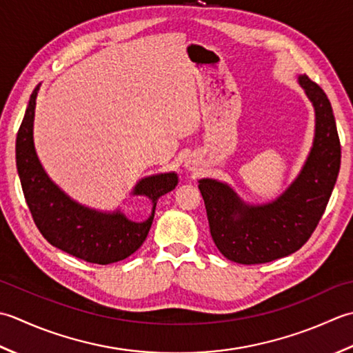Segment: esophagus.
Listing matches in <instances>:
<instances>
[{
  "mask_svg": "<svg viewBox=\"0 0 353 353\" xmlns=\"http://www.w3.org/2000/svg\"><path fill=\"white\" fill-rule=\"evenodd\" d=\"M185 166H187V168H189L190 170H193V169H195V164H193L192 161H187V163H185Z\"/></svg>",
  "mask_w": 353,
  "mask_h": 353,
  "instance_id": "34e87169",
  "label": "esophagus"
}]
</instances>
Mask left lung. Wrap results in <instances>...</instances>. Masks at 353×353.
Wrapping results in <instances>:
<instances>
[{
    "instance_id": "left-lung-1",
    "label": "left lung",
    "mask_w": 353,
    "mask_h": 353,
    "mask_svg": "<svg viewBox=\"0 0 353 353\" xmlns=\"http://www.w3.org/2000/svg\"><path fill=\"white\" fill-rule=\"evenodd\" d=\"M315 108V139L307 160L288 190L263 205H247L224 183L201 179L214 245L237 263H265L305 245L326 210L341 163V145L326 92L299 77Z\"/></svg>"
}]
</instances>
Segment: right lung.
Masks as SVG:
<instances>
[{"label": "right lung", "instance_id": "obj_1", "mask_svg": "<svg viewBox=\"0 0 353 353\" xmlns=\"http://www.w3.org/2000/svg\"><path fill=\"white\" fill-rule=\"evenodd\" d=\"M39 85L33 90L17 135V168L26 203L41 234L65 253L90 263L108 265L134 254L152 225L157 201L175 189L178 178L160 174L141 179L134 195L152 201V214L145 222H132L120 212L100 213L74 203L42 169L33 145V117Z\"/></svg>", "mask_w": 353, "mask_h": 353}]
</instances>
